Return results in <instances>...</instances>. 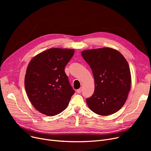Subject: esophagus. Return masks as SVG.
I'll use <instances>...</instances> for the list:
<instances>
[{
  "label": "esophagus",
  "mask_w": 151,
  "mask_h": 151,
  "mask_svg": "<svg viewBox=\"0 0 151 151\" xmlns=\"http://www.w3.org/2000/svg\"><path fill=\"white\" fill-rule=\"evenodd\" d=\"M81 92H82V89H81V88L79 89H78V90L76 91V92H77L78 93H80Z\"/></svg>",
  "instance_id": "esophagus-1"
}]
</instances>
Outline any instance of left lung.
Returning a JSON list of instances; mask_svg holds the SVG:
<instances>
[{
    "mask_svg": "<svg viewBox=\"0 0 151 151\" xmlns=\"http://www.w3.org/2000/svg\"><path fill=\"white\" fill-rule=\"evenodd\" d=\"M94 78L95 89L86 99L93 112L108 116L118 111L124 105L131 87L129 63L122 54L111 47L82 51Z\"/></svg>",
    "mask_w": 151,
    "mask_h": 151,
    "instance_id": "8db88e82",
    "label": "left lung"
}]
</instances>
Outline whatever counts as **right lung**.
Here are the masks:
<instances>
[{
  "instance_id": "right-lung-1",
  "label": "right lung",
  "mask_w": 151,
  "mask_h": 151,
  "mask_svg": "<svg viewBox=\"0 0 151 151\" xmlns=\"http://www.w3.org/2000/svg\"><path fill=\"white\" fill-rule=\"evenodd\" d=\"M74 52L73 49L50 48L30 61L25 89L31 104L40 113L53 116L67 107L75 91L64 69Z\"/></svg>"
}]
</instances>
